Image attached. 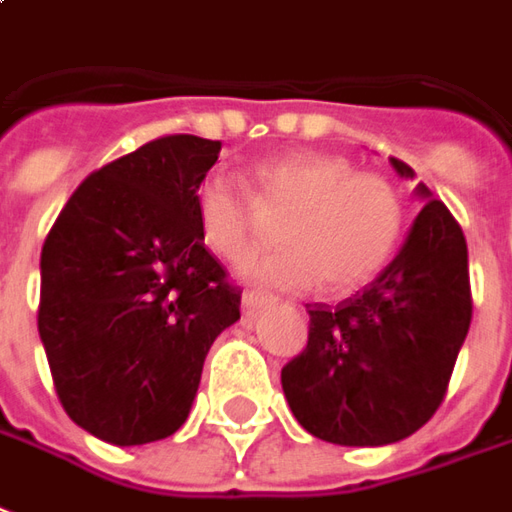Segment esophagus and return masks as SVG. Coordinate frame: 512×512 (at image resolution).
<instances>
[{"label": "esophagus", "instance_id": "obj_1", "mask_svg": "<svg viewBox=\"0 0 512 512\" xmlns=\"http://www.w3.org/2000/svg\"><path fill=\"white\" fill-rule=\"evenodd\" d=\"M270 303H273V297L267 295V292H253V289H250V292L242 295V311H245V314H256V311H262V308L270 306Z\"/></svg>", "mask_w": 512, "mask_h": 512}]
</instances>
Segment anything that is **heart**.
<instances>
[{"label": "heart", "instance_id": "heart-1", "mask_svg": "<svg viewBox=\"0 0 512 512\" xmlns=\"http://www.w3.org/2000/svg\"><path fill=\"white\" fill-rule=\"evenodd\" d=\"M284 250L242 267V278L267 289L303 292L325 281L350 292L380 273L402 226L400 195L375 173H353L342 157L295 151L250 170V195L226 176L195 192L198 237L223 262L256 250L264 220H281Z\"/></svg>", "mask_w": 512, "mask_h": 512}]
</instances>
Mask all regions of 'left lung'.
<instances>
[{
	"mask_svg": "<svg viewBox=\"0 0 512 512\" xmlns=\"http://www.w3.org/2000/svg\"><path fill=\"white\" fill-rule=\"evenodd\" d=\"M400 179H416L391 159ZM408 237L364 292L308 308V344L281 369L286 402L311 436L383 447L413 436L447 394L471 325L466 237L424 184Z\"/></svg>",
	"mask_w": 512,
	"mask_h": 512,
	"instance_id": "8db88e82",
	"label": "left lung"
}]
</instances>
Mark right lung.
I'll list each match as a JSON object with an SVG mask.
<instances>
[{
    "instance_id": "right-lung-1",
    "label": "right lung",
    "mask_w": 512,
    "mask_h": 512,
    "mask_svg": "<svg viewBox=\"0 0 512 512\" xmlns=\"http://www.w3.org/2000/svg\"><path fill=\"white\" fill-rule=\"evenodd\" d=\"M223 143L151 140L90 173L43 242L38 333L65 413L137 447L190 416L209 347L239 292L204 248L195 192Z\"/></svg>"
}]
</instances>
